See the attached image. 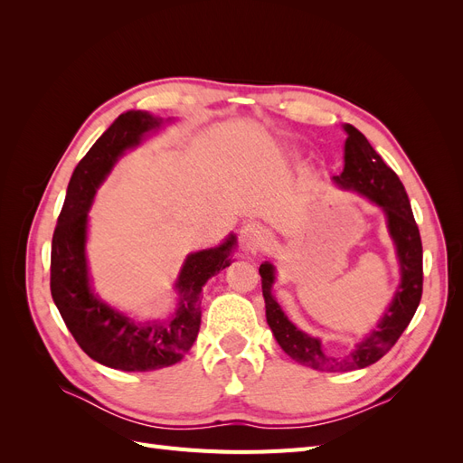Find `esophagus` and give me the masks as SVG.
Returning a JSON list of instances; mask_svg holds the SVG:
<instances>
[{
  "instance_id": "34e87169",
  "label": "esophagus",
  "mask_w": 463,
  "mask_h": 463,
  "mask_svg": "<svg viewBox=\"0 0 463 463\" xmlns=\"http://www.w3.org/2000/svg\"><path fill=\"white\" fill-rule=\"evenodd\" d=\"M269 235H266V230L259 223H247V226L241 230V241L243 247L249 250H259L264 247Z\"/></svg>"
}]
</instances>
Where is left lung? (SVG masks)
I'll list each match as a JSON object with an SVG mask.
<instances>
[{"label": "left lung", "mask_w": 463, "mask_h": 463, "mask_svg": "<svg viewBox=\"0 0 463 463\" xmlns=\"http://www.w3.org/2000/svg\"><path fill=\"white\" fill-rule=\"evenodd\" d=\"M345 165L344 172L335 175L334 181L342 189H354L365 194L378 206H383L402 266V284L394 301L390 303L383 320L378 322V328L344 357H334L322 352L320 340L293 326L284 311L279 309L278 301L272 298L270 289L274 284V266L264 262L259 269L262 278L266 322H269L279 347L301 365L330 373L365 369L384 357L392 345L400 340L402 332L408 328L423 293V245L408 193H405L394 170L378 156L365 135L357 131L354 125H345Z\"/></svg>", "instance_id": "obj_1"}]
</instances>
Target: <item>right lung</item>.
I'll list each match as a JSON object with an SVG mask.
<instances>
[{
    "label": "right lung",
    "instance_id": "right-lung-1",
    "mask_svg": "<svg viewBox=\"0 0 463 463\" xmlns=\"http://www.w3.org/2000/svg\"><path fill=\"white\" fill-rule=\"evenodd\" d=\"M162 119L146 111L121 114L85 154L69 181L65 203L52 237L50 289L55 307L75 342L90 359L119 371H154L170 367L189 352L201 326L203 286L230 266L235 235L216 247L187 257L175 288L179 309L170 320L137 325L94 298L85 257L87 216L94 193L123 150L160 128Z\"/></svg>",
    "mask_w": 463,
    "mask_h": 463
}]
</instances>
